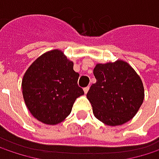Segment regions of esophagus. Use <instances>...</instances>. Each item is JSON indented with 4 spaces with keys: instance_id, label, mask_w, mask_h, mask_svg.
<instances>
[{
    "instance_id": "1",
    "label": "esophagus",
    "mask_w": 159,
    "mask_h": 159,
    "mask_svg": "<svg viewBox=\"0 0 159 159\" xmlns=\"http://www.w3.org/2000/svg\"><path fill=\"white\" fill-rule=\"evenodd\" d=\"M88 90H89V87L87 86V87H84V94H86L87 92H88Z\"/></svg>"
}]
</instances>
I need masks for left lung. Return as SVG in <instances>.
<instances>
[{"mask_svg": "<svg viewBox=\"0 0 159 159\" xmlns=\"http://www.w3.org/2000/svg\"><path fill=\"white\" fill-rule=\"evenodd\" d=\"M97 82L86 94L95 117L109 126H119L133 119L143 104V84L126 61L98 63L94 68Z\"/></svg>", "mask_w": 159, "mask_h": 159, "instance_id": "left-lung-1", "label": "left lung"}]
</instances>
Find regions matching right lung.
I'll return each mask as SVG.
<instances>
[{
    "label": "right lung",
    "mask_w": 159,
    "mask_h": 159,
    "mask_svg": "<svg viewBox=\"0 0 159 159\" xmlns=\"http://www.w3.org/2000/svg\"><path fill=\"white\" fill-rule=\"evenodd\" d=\"M79 74L63 51L52 49L40 55L26 70L22 93L27 110L38 120L56 125L71 113L84 91L77 84Z\"/></svg>",
    "instance_id": "1"
}]
</instances>
